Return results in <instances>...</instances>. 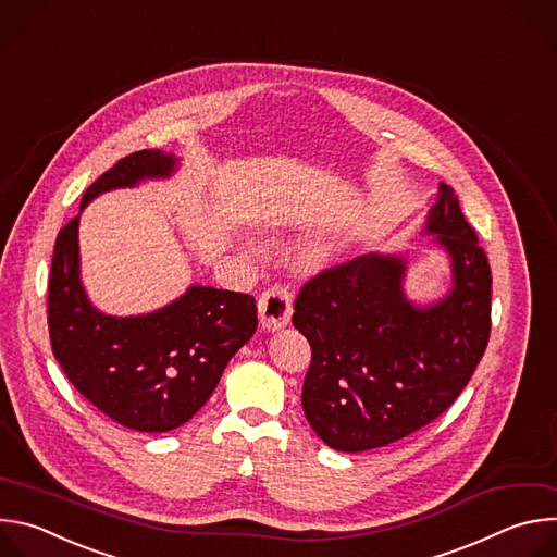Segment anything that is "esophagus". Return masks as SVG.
Instances as JSON below:
<instances>
[{
	"label": "esophagus",
	"instance_id": "obj_1",
	"mask_svg": "<svg viewBox=\"0 0 557 557\" xmlns=\"http://www.w3.org/2000/svg\"><path fill=\"white\" fill-rule=\"evenodd\" d=\"M258 314H260V324L262 329L275 333L284 326H288L293 306H290V293L282 286H273L267 293H262L258 301Z\"/></svg>",
	"mask_w": 557,
	"mask_h": 557
}]
</instances>
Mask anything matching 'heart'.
I'll list each match as a JSON object with an SVG mask.
<instances>
[{"instance_id": "1", "label": "heart", "mask_w": 557, "mask_h": 557, "mask_svg": "<svg viewBox=\"0 0 557 557\" xmlns=\"http://www.w3.org/2000/svg\"><path fill=\"white\" fill-rule=\"evenodd\" d=\"M243 249L247 251V256H251V258L256 256V251H253L251 247L243 245ZM333 251H335L333 247H322V249L312 251V253H310V258H308V264H310V267H322V264H326V262L333 258Z\"/></svg>"}]
</instances>
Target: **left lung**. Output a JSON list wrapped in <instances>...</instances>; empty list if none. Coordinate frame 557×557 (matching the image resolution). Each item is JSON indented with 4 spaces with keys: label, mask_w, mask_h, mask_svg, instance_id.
<instances>
[{
    "label": "left lung",
    "mask_w": 557,
    "mask_h": 557,
    "mask_svg": "<svg viewBox=\"0 0 557 557\" xmlns=\"http://www.w3.org/2000/svg\"><path fill=\"white\" fill-rule=\"evenodd\" d=\"M421 235L449 260L447 290H406L408 253H368L324 271L297 295L308 339L304 414L329 447L368 451L441 417L479 366L492 331V271L454 189L438 185Z\"/></svg>",
    "instance_id": "obj_1"
}]
</instances>
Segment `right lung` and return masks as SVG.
I'll return each mask as SVG.
<instances>
[{
    "label": "right lung",
    "mask_w": 557,
    "mask_h": 557,
    "mask_svg": "<svg viewBox=\"0 0 557 557\" xmlns=\"http://www.w3.org/2000/svg\"><path fill=\"white\" fill-rule=\"evenodd\" d=\"M178 168L174 153L136 151L88 187L82 211L108 191L170 181ZM82 211L54 243L48 286L52 352L72 385L112 421L147 434L176 430L207 404L231 357L253 337L256 299L191 284L149 312H103L82 282Z\"/></svg>",
    "instance_id": "right-lung-1"
}]
</instances>
